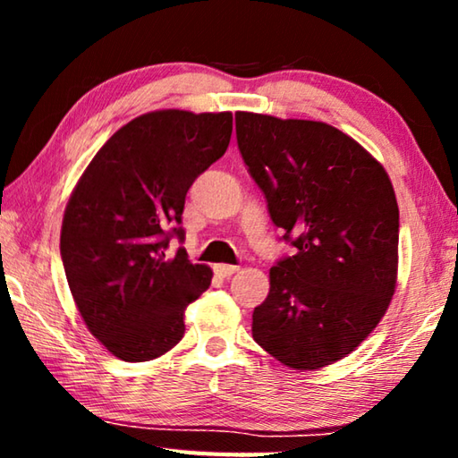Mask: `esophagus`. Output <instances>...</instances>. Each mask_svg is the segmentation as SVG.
Listing matches in <instances>:
<instances>
[{
    "instance_id": "esophagus-1",
    "label": "esophagus",
    "mask_w": 458,
    "mask_h": 458,
    "mask_svg": "<svg viewBox=\"0 0 458 458\" xmlns=\"http://www.w3.org/2000/svg\"><path fill=\"white\" fill-rule=\"evenodd\" d=\"M214 270H216V275H220V276H230V275L238 273L240 267H236V265H216Z\"/></svg>"
}]
</instances>
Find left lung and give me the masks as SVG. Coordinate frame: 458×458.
<instances>
[{
  "instance_id": "left-lung-1",
  "label": "left lung",
  "mask_w": 458,
  "mask_h": 458,
  "mask_svg": "<svg viewBox=\"0 0 458 458\" xmlns=\"http://www.w3.org/2000/svg\"><path fill=\"white\" fill-rule=\"evenodd\" d=\"M248 174L297 252L270 268L252 337L293 369L344 360L396 291L400 214L384 165L321 121L236 113Z\"/></svg>"
}]
</instances>
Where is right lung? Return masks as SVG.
<instances>
[{
	"instance_id": "add662e5",
	"label": "right lung",
	"mask_w": 458,
	"mask_h": 458,
	"mask_svg": "<svg viewBox=\"0 0 458 458\" xmlns=\"http://www.w3.org/2000/svg\"><path fill=\"white\" fill-rule=\"evenodd\" d=\"M232 113H145L100 147L68 199L60 254L89 331L123 361H149L183 337L185 307L212 283L183 240L185 193L228 149Z\"/></svg>"
}]
</instances>
